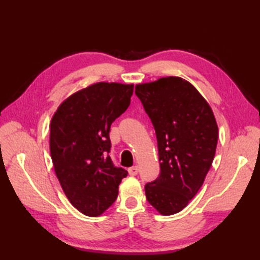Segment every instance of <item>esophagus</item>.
Returning <instances> with one entry per match:
<instances>
[{
  "mask_svg": "<svg viewBox=\"0 0 260 260\" xmlns=\"http://www.w3.org/2000/svg\"><path fill=\"white\" fill-rule=\"evenodd\" d=\"M137 173H139V167H132V168H129L128 169V174L129 175H132V176H134V175H136Z\"/></svg>",
  "mask_w": 260,
  "mask_h": 260,
  "instance_id": "obj_1",
  "label": "esophagus"
}]
</instances>
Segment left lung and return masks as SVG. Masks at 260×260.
Instances as JSON below:
<instances>
[{
    "label": "left lung",
    "instance_id": "left-lung-1",
    "mask_svg": "<svg viewBox=\"0 0 260 260\" xmlns=\"http://www.w3.org/2000/svg\"><path fill=\"white\" fill-rule=\"evenodd\" d=\"M157 140L159 175L145 185L147 201L162 215L183 210L202 186L214 158L218 125L206 99L181 77L135 86Z\"/></svg>",
    "mask_w": 260,
    "mask_h": 260
}]
</instances>
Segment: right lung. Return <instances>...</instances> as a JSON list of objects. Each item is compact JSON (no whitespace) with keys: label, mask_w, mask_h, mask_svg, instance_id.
Instances as JSON below:
<instances>
[{"label":"right lung","mask_w":260,"mask_h":260,"mask_svg":"<svg viewBox=\"0 0 260 260\" xmlns=\"http://www.w3.org/2000/svg\"><path fill=\"white\" fill-rule=\"evenodd\" d=\"M133 84L96 82L71 93L50 123V154L66 197L88 217H98L115 202L127 171L108 155L113 121L129 106Z\"/></svg>","instance_id":"1"}]
</instances>
